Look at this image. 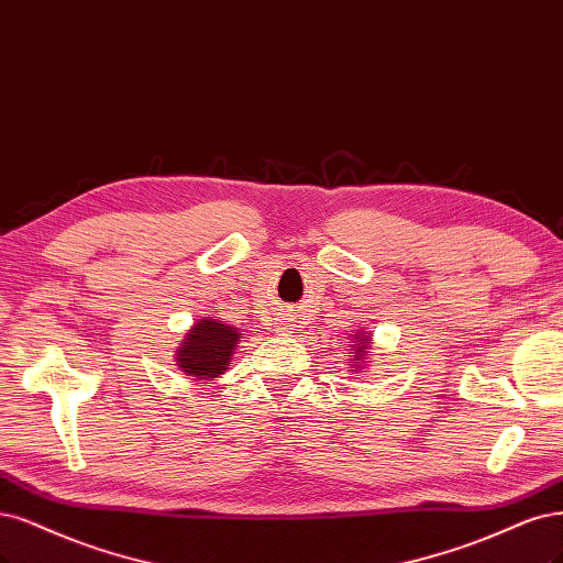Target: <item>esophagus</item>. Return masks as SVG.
Here are the masks:
<instances>
[{"instance_id":"34e87169","label":"esophagus","mask_w":563,"mask_h":563,"mask_svg":"<svg viewBox=\"0 0 563 563\" xmlns=\"http://www.w3.org/2000/svg\"><path fill=\"white\" fill-rule=\"evenodd\" d=\"M277 333H279V335L294 333V331H290V321H282V323H279V328H277Z\"/></svg>"}]
</instances>
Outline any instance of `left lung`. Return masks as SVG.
<instances>
[{
    "label": "left lung",
    "instance_id": "1",
    "mask_svg": "<svg viewBox=\"0 0 563 563\" xmlns=\"http://www.w3.org/2000/svg\"><path fill=\"white\" fill-rule=\"evenodd\" d=\"M349 354H352L349 363L354 365L352 373L365 371L367 358L373 356V333L371 331H361V328H358V333L352 335V344H349Z\"/></svg>",
    "mask_w": 563,
    "mask_h": 563
}]
</instances>
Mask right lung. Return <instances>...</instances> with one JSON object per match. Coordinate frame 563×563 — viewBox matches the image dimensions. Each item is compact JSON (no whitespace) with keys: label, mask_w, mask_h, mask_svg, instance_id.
I'll return each mask as SVG.
<instances>
[{"label":"right lung","mask_w":563,"mask_h":563,"mask_svg":"<svg viewBox=\"0 0 563 563\" xmlns=\"http://www.w3.org/2000/svg\"><path fill=\"white\" fill-rule=\"evenodd\" d=\"M242 333V328L225 323L219 317H202L188 328L174 352V365L196 382L209 384L228 371Z\"/></svg>","instance_id":"obj_1"}]
</instances>
